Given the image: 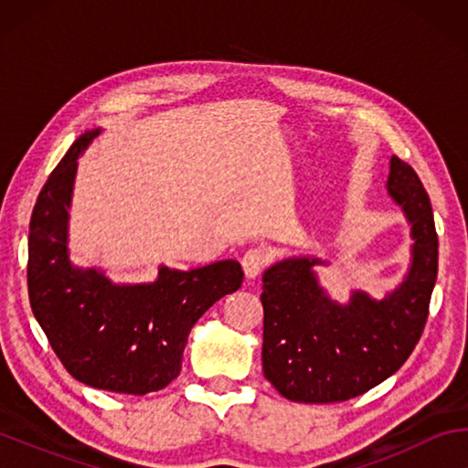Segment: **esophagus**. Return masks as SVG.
Listing matches in <instances>:
<instances>
[{"label":"esophagus","instance_id":"obj_1","mask_svg":"<svg viewBox=\"0 0 468 468\" xmlns=\"http://www.w3.org/2000/svg\"><path fill=\"white\" fill-rule=\"evenodd\" d=\"M268 262V256L264 250L260 248H251L243 253L241 258V266H243V274L245 279H256V276L264 271V266Z\"/></svg>","mask_w":468,"mask_h":468}]
</instances>
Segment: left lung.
I'll return each mask as SVG.
<instances>
[{
	"mask_svg": "<svg viewBox=\"0 0 468 468\" xmlns=\"http://www.w3.org/2000/svg\"><path fill=\"white\" fill-rule=\"evenodd\" d=\"M386 189L410 227V258L402 281L382 299L353 289L330 297L314 253L284 258L262 274L264 378L295 402L355 399L384 382L413 353L438 279V235L431 202L417 173L390 158Z\"/></svg>",
	"mask_w": 468,
	"mask_h": 468,
	"instance_id": "obj_1",
	"label": "left lung"
}]
</instances>
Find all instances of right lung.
<instances>
[{"label":"right lung","mask_w":468,"mask_h":468,"mask_svg":"<svg viewBox=\"0 0 468 468\" xmlns=\"http://www.w3.org/2000/svg\"><path fill=\"white\" fill-rule=\"evenodd\" d=\"M102 128L86 130L43 186L30 218L28 297L38 326L82 384L148 394L179 376L194 324L243 282L237 260L187 268L161 264L150 282H113L69 260V208L78 158Z\"/></svg>","instance_id":"1"}]
</instances>
